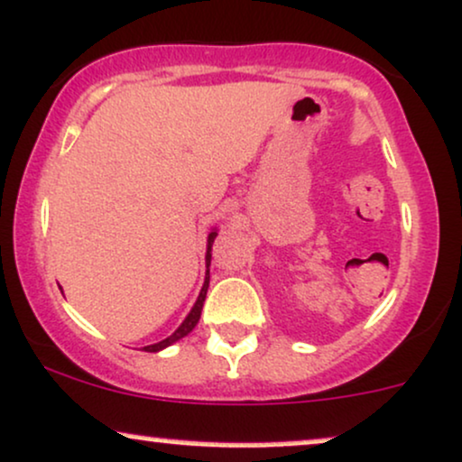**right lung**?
<instances>
[{"label":"right lung","mask_w":462,"mask_h":462,"mask_svg":"<svg viewBox=\"0 0 462 462\" xmlns=\"http://www.w3.org/2000/svg\"><path fill=\"white\" fill-rule=\"evenodd\" d=\"M216 236H218V229H211V233L208 236V253H205V265H208V270H205V281H203V287H200V294L197 298V302H194V307L189 309V313L186 316V319H183L181 324H179V328L175 330L172 335H168L166 339L157 341V344H151V346H144V352H160L168 348V346L177 344L179 339H183L186 335H189L194 330V327L199 324L200 319V311H203V302H205V296H208V287H209V263H211V244H214Z\"/></svg>","instance_id":"1"}]
</instances>
